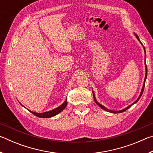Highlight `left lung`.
<instances>
[{
    "label": "left lung",
    "instance_id": "left-lung-1",
    "mask_svg": "<svg viewBox=\"0 0 153 153\" xmlns=\"http://www.w3.org/2000/svg\"><path fill=\"white\" fill-rule=\"evenodd\" d=\"M134 36H136V38H137V40H138L139 42H140V43L141 44V45L143 46V45H142V42H140V39H139V37H138V36L136 34V33H134ZM143 48H144V54H145V55H144V59H145V69H146V74H145V77H144V84H143V86H142V90H141V92H140V95H139V97H138V98H137V100H136L135 102H134L132 104H131L130 105H129L128 107H126L125 108H123V109H122V110H120V111H112V110H110V109H108V108H107V107H105V106H103L102 105H101L100 104V103H99L98 102V101H97V100L96 99V97H95V94H94V92L92 90V93H93V97H94V101H95V102L97 103V105H98V106H99V107L101 108H102L103 110H105V111H107V112H110V113H122V112H123V111H126V110H128L129 108H130L131 106H132L133 105H134L135 104V103H136L138 101V100L140 99V97H141V96H142V93H143V90H144V84H145V82H146V77H147V67H146V51H145V48H144V46H143Z\"/></svg>",
    "mask_w": 153,
    "mask_h": 153
}]
</instances>
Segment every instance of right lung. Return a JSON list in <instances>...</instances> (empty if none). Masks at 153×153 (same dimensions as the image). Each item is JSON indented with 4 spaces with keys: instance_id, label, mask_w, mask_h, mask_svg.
<instances>
[{
    "instance_id": "1",
    "label": "right lung",
    "mask_w": 153,
    "mask_h": 153,
    "mask_svg": "<svg viewBox=\"0 0 153 153\" xmlns=\"http://www.w3.org/2000/svg\"><path fill=\"white\" fill-rule=\"evenodd\" d=\"M20 103V102H19ZM21 104V103H20ZM22 105V104H21ZM67 105V98L65 100V101L63 102V103L62 105H61L59 107H56L55 108H54V109L51 110V111H46V112H44V113H36V112H33V111H30L29 109H27L28 111H30L31 113H33V115H35L36 116H37L38 117H40V118H49V117H54V116H55L59 114V113H61L62 111H63L65 108L66 107V106ZM23 107H24V105H22Z\"/></svg>"
}]
</instances>
